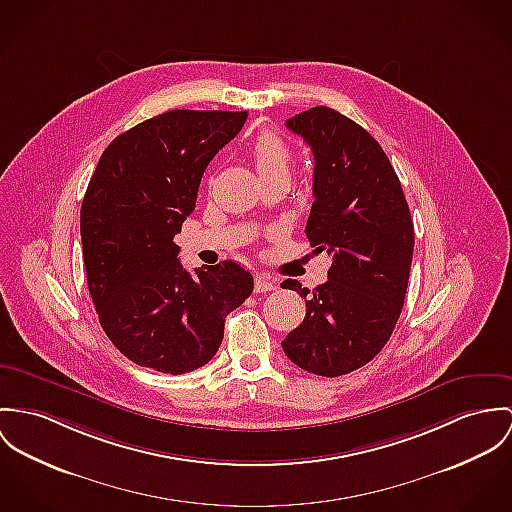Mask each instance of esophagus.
<instances>
[{"instance_id":"obj_1","label":"esophagus","mask_w":512,"mask_h":512,"mask_svg":"<svg viewBox=\"0 0 512 512\" xmlns=\"http://www.w3.org/2000/svg\"><path fill=\"white\" fill-rule=\"evenodd\" d=\"M276 287H278L276 281L270 278V276H266V274L256 276V281H254V291L256 293H268V291H274Z\"/></svg>"}]
</instances>
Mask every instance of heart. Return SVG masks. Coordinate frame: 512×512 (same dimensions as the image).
I'll use <instances>...</instances> for the list:
<instances>
[{"mask_svg": "<svg viewBox=\"0 0 512 512\" xmlns=\"http://www.w3.org/2000/svg\"><path fill=\"white\" fill-rule=\"evenodd\" d=\"M250 154L262 180L287 178L291 168V148L274 131H262L252 140Z\"/></svg>", "mask_w": 512, "mask_h": 512, "instance_id": "1", "label": "heart"}]
</instances>
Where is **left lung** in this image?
<instances>
[{"label": "left lung", "instance_id": "8db88e82", "mask_svg": "<svg viewBox=\"0 0 512 512\" xmlns=\"http://www.w3.org/2000/svg\"><path fill=\"white\" fill-rule=\"evenodd\" d=\"M315 156L313 207L305 234L332 256L328 281L313 291L295 279L307 305L303 323L281 342L305 372L336 377L373 360L401 315L415 229L401 182L372 135L330 107L285 121Z\"/></svg>", "mask_w": 512, "mask_h": 512}]
</instances>
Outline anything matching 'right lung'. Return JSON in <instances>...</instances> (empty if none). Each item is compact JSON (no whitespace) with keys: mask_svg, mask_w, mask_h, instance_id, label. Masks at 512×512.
<instances>
[{"mask_svg":"<svg viewBox=\"0 0 512 512\" xmlns=\"http://www.w3.org/2000/svg\"><path fill=\"white\" fill-rule=\"evenodd\" d=\"M246 117L166 111L111 140L97 162L80 211L88 287L105 334L142 368L180 375L205 366L227 315L252 293V274L231 260L191 276L174 242L207 164Z\"/></svg>","mask_w":512,"mask_h":512,"instance_id":"right-lung-1","label":"right lung"}]
</instances>
